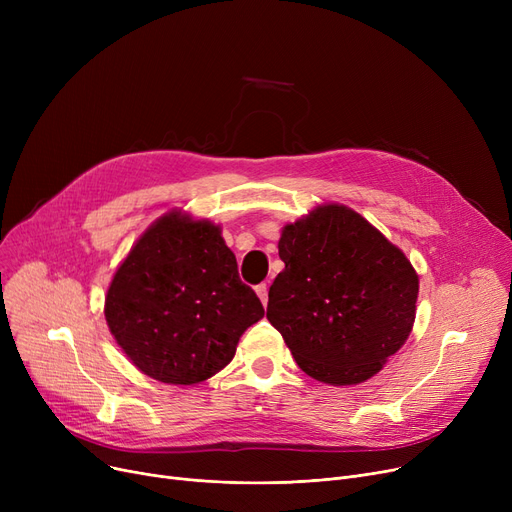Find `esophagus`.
I'll list each match as a JSON object with an SVG mask.
<instances>
[{
  "label": "esophagus",
  "mask_w": 512,
  "mask_h": 512,
  "mask_svg": "<svg viewBox=\"0 0 512 512\" xmlns=\"http://www.w3.org/2000/svg\"><path fill=\"white\" fill-rule=\"evenodd\" d=\"M255 292H257V297L261 299V303H263V305H267V284H259V286H255Z\"/></svg>",
  "instance_id": "34e87169"
}]
</instances>
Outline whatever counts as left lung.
<instances>
[{"mask_svg":"<svg viewBox=\"0 0 512 512\" xmlns=\"http://www.w3.org/2000/svg\"><path fill=\"white\" fill-rule=\"evenodd\" d=\"M278 253L267 319L297 365L332 386L373 378L413 330L419 276L405 253L338 203L286 224Z\"/></svg>","mask_w":512,"mask_h":512,"instance_id":"8db88e82","label":"left lung"}]
</instances>
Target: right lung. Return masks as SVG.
Wrapping results in <instances>:
<instances>
[{"label": "right lung", "mask_w": 512, "mask_h": 512, "mask_svg": "<svg viewBox=\"0 0 512 512\" xmlns=\"http://www.w3.org/2000/svg\"><path fill=\"white\" fill-rule=\"evenodd\" d=\"M261 317L222 228L182 211L141 234L105 294V321L124 355L149 378L176 386L224 369Z\"/></svg>", "instance_id": "obj_1"}]
</instances>
